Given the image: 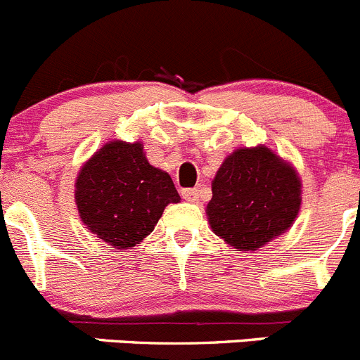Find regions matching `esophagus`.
<instances>
[{"instance_id": "esophagus-1", "label": "esophagus", "mask_w": 360, "mask_h": 360, "mask_svg": "<svg viewBox=\"0 0 360 360\" xmlns=\"http://www.w3.org/2000/svg\"><path fill=\"white\" fill-rule=\"evenodd\" d=\"M203 193V187H193V189H184L182 191V198L184 200H187V202H198L200 200V196H202Z\"/></svg>"}]
</instances>
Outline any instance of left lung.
Segmentation results:
<instances>
[{
  "label": "left lung",
  "mask_w": 360,
  "mask_h": 360,
  "mask_svg": "<svg viewBox=\"0 0 360 360\" xmlns=\"http://www.w3.org/2000/svg\"><path fill=\"white\" fill-rule=\"evenodd\" d=\"M302 182L269 148H239L223 160L207 205L210 229L237 252H255L295 223Z\"/></svg>",
  "instance_id": "obj_1"
}]
</instances>
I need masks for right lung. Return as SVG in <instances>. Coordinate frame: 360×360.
Masks as SVG:
<instances>
[{"mask_svg":"<svg viewBox=\"0 0 360 360\" xmlns=\"http://www.w3.org/2000/svg\"><path fill=\"white\" fill-rule=\"evenodd\" d=\"M75 200L84 225L114 248L130 250L180 202L166 171L148 162L141 143L110 141L82 166Z\"/></svg>","mask_w":360,"mask_h":360,"instance_id":"1","label":"right lung"}]
</instances>
